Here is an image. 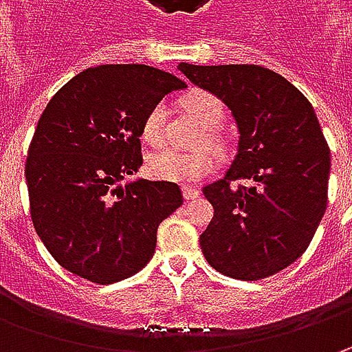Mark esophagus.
<instances>
[{
    "instance_id": "obj_1",
    "label": "esophagus",
    "mask_w": 352,
    "mask_h": 352,
    "mask_svg": "<svg viewBox=\"0 0 352 352\" xmlns=\"http://www.w3.org/2000/svg\"><path fill=\"white\" fill-rule=\"evenodd\" d=\"M182 194L184 199H196V197H199V190L192 188V186H182Z\"/></svg>"
}]
</instances>
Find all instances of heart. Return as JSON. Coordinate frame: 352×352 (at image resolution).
I'll use <instances>...</instances> for the list:
<instances>
[{
	"label": "heart",
	"instance_id": "b5f03b06",
	"mask_svg": "<svg viewBox=\"0 0 352 352\" xmlns=\"http://www.w3.org/2000/svg\"><path fill=\"white\" fill-rule=\"evenodd\" d=\"M184 109L206 129V144L213 151H223V141L215 129L223 123V102L210 91H194L184 100ZM166 107L164 103L153 105L142 117L141 139L148 144H158L164 135ZM217 166V158L208 148L194 153H178L172 148L155 151L146 156V172L156 180L176 184H194L208 178Z\"/></svg>",
	"mask_w": 352,
	"mask_h": 352
}]
</instances>
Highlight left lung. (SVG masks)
I'll use <instances>...</instances> for the list:
<instances>
[{
	"instance_id": "1",
	"label": "left lung",
	"mask_w": 352,
	"mask_h": 352,
	"mask_svg": "<svg viewBox=\"0 0 352 352\" xmlns=\"http://www.w3.org/2000/svg\"><path fill=\"white\" fill-rule=\"evenodd\" d=\"M178 70L231 109L241 135L225 178L204 188L213 219L201 252L225 276H272L304 254L327 208L331 155L316 111L286 78L256 64L182 62Z\"/></svg>"
}]
</instances>
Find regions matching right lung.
<instances>
[{
  "mask_svg": "<svg viewBox=\"0 0 352 352\" xmlns=\"http://www.w3.org/2000/svg\"><path fill=\"white\" fill-rule=\"evenodd\" d=\"M180 78L103 64L64 84L38 119L25 178L34 231L74 276L113 284L153 258L156 229L182 206L180 186L119 180L141 168V123Z\"/></svg>",
  "mask_w": 352,
  "mask_h": 352,
  "instance_id": "1",
  "label": "right lung"
}]
</instances>
